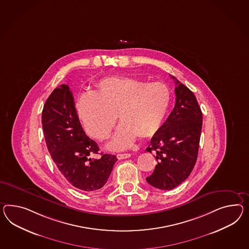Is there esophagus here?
I'll return each mask as SVG.
<instances>
[{
  "mask_svg": "<svg viewBox=\"0 0 249 249\" xmlns=\"http://www.w3.org/2000/svg\"><path fill=\"white\" fill-rule=\"evenodd\" d=\"M116 157L118 160L127 159L131 157V154L130 153H118V154H116Z\"/></svg>",
  "mask_w": 249,
  "mask_h": 249,
  "instance_id": "esophagus-1",
  "label": "esophagus"
}]
</instances>
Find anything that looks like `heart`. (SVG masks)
<instances>
[{
  "label": "heart",
  "mask_w": 249,
  "mask_h": 249,
  "mask_svg": "<svg viewBox=\"0 0 249 249\" xmlns=\"http://www.w3.org/2000/svg\"><path fill=\"white\" fill-rule=\"evenodd\" d=\"M171 103V92L161 82L146 83L134 77H104L93 94L81 96L78 114L88 134L96 140H107L115 126V115L122 124L109 147L122 150L157 134Z\"/></svg>",
  "instance_id": "1"
}]
</instances>
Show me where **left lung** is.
Listing matches in <instances>:
<instances>
[{"label": "left lung", "instance_id": "8db88e82", "mask_svg": "<svg viewBox=\"0 0 249 249\" xmlns=\"http://www.w3.org/2000/svg\"><path fill=\"white\" fill-rule=\"evenodd\" d=\"M172 78L176 84L174 108L146 148L155 153L158 161L147 182L164 191L174 189L190 176L198 157L202 128V112L196 96Z\"/></svg>", "mask_w": 249, "mask_h": 249}]
</instances>
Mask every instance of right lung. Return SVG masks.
Segmentation results:
<instances>
[{"instance_id":"obj_1","label":"right lung","mask_w":249,"mask_h":249,"mask_svg":"<svg viewBox=\"0 0 249 249\" xmlns=\"http://www.w3.org/2000/svg\"><path fill=\"white\" fill-rule=\"evenodd\" d=\"M41 123L49 153L62 177L82 192L101 189L117 158L102 153L100 159L92 158L99 147L84 132L69 86L60 85L48 97Z\"/></svg>"}]
</instances>
